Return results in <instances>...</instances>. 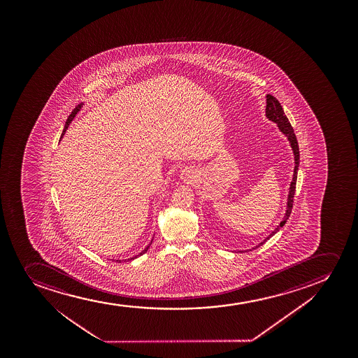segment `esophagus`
<instances>
[{
    "label": "esophagus",
    "mask_w": 358,
    "mask_h": 358,
    "mask_svg": "<svg viewBox=\"0 0 358 358\" xmlns=\"http://www.w3.org/2000/svg\"><path fill=\"white\" fill-rule=\"evenodd\" d=\"M180 177L184 181L192 182L198 177L197 169H194V167H186V169L181 171Z\"/></svg>",
    "instance_id": "esophagus-1"
}]
</instances>
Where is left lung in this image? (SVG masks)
Here are the masks:
<instances>
[{
  "mask_svg": "<svg viewBox=\"0 0 358 358\" xmlns=\"http://www.w3.org/2000/svg\"><path fill=\"white\" fill-rule=\"evenodd\" d=\"M265 115L268 120H271L273 123L277 124V128L280 129V131L283 134L287 140L289 141V144L292 147V154H294V161H295V167H294V174H292V180L290 182V187H289L288 199H287V210H285V214L283 216V221L280 223V226H277L271 234L268 235L266 238H264L262 243H258L257 247L262 246L264 245L265 241H267L268 238L273 236V235L280 231V228L285 224L289 216L292 214V203H294V194H295L296 189V180H297V171H299V166H300V150H299V143L296 140L295 134H294V129H292V124L289 123V120L287 118V115L284 113L283 107L280 105V101L271 94L266 95V111H265ZM252 248V250H253Z\"/></svg>",
  "mask_w": 358,
  "mask_h": 358,
  "instance_id": "left-lung-1",
  "label": "left lung"
}]
</instances>
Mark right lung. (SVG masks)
<instances>
[{
    "instance_id": "right-lung-1",
    "label": "right lung",
    "mask_w": 358,
    "mask_h": 358,
    "mask_svg": "<svg viewBox=\"0 0 358 358\" xmlns=\"http://www.w3.org/2000/svg\"><path fill=\"white\" fill-rule=\"evenodd\" d=\"M83 106H85V101H83V103H78V106L75 107L74 110H73V112L70 113V115L69 117H68V120H66V127H64V129H63L62 136H61V140H62L63 136L66 135V130H68V128H69L70 123H71V122H73V120H75V117H76V115H78V112L83 110ZM152 241H150V243H149L148 246L144 248L143 251L140 252V253H138V255H134V257H131V258H129L128 262H131V260L136 259V258H138L140 255H144L145 252L148 251L149 247L152 246ZM117 262H118V263H120V260H117Z\"/></svg>"
}]
</instances>
